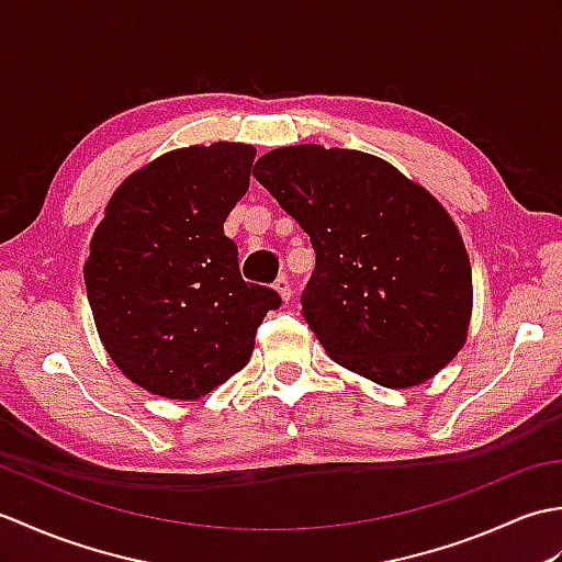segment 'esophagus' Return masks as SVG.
I'll use <instances>...</instances> for the list:
<instances>
[{"instance_id": "esophagus-1", "label": "esophagus", "mask_w": 562, "mask_h": 562, "mask_svg": "<svg viewBox=\"0 0 562 562\" xmlns=\"http://www.w3.org/2000/svg\"><path fill=\"white\" fill-rule=\"evenodd\" d=\"M274 290L280 292V296H282L284 302L292 300V284H290L288 278H278V280H274Z\"/></svg>"}]
</instances>
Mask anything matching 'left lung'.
Wrapping results in <instances>:
<instances>
[{
	"label": "left lung",
	"instance_id": "left-lung-1",
	"mask_svg": "<svg viewBox=\"0 0 562 562\" xmlns=\"http://www.w3.org/2000/svg\"><path fill=\"white\" fill-rule=\"evenodd\" d=\"M254 176L312 238L302 314L333 360L405 389L461 350L469 256L425 188L372 154L318 145L272 149Z\"/></svg>",
	"mask_w": 562,
	"mask_h": 562
}]
</instances>
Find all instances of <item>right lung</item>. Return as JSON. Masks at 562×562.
Returning a JSON list of instances; mask_svg holds the SVG:
<instances>
[{"instance_id": "obj_1", "label": "right lung", "mask_w": 562, "mask_h": 562, "mask_svg": "<svg viewBox=\"0 0 562 562\" xmlns=\"http://www.w3.org/2000/svg\"><path fill=\"white\" fill-rule=\"evenodd\" d=\"M254 159L234 142L164 154L115 190L93 232L83 282L103 348L157 396L193 401L224 384L282 302L241 278L224 234Z\"/></svg>"}]
</instances>
